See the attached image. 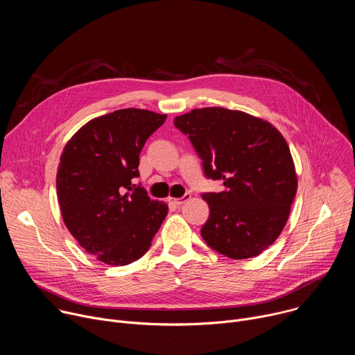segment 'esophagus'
Instances as JSON below:
<instances>
[{"mask_svg": "<svg viewBox=\"0 0 355 355\" xmlns=\"http://www.w3.org/2000/svg\"><path fill=\"white\" fill-rule=\"evenodd\" d=\"M189 199H191V193H185L182 198H168L167 202H168V205H171V207H181Z\"/></svg>", "mask_w": 355, "mask_h": 355, "instance_id": "esophagus-1", "label": "esophagus"}]
</instances>
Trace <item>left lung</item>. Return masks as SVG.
<instances>
[{"label": "left lung", "mask_w": 355, "mask_h": 355, "mask_svg": "<svg viewBox=\"0 0 355 355\" xmlns=\"http://www.w3.org/2000/svg\"><path fill=\"white\" fill-rule=\"evenodd\" d=\"M174 125L188 135L205 175L225 187L202 193L209 205L202 239L229 259L261 254L284 230L297 188L284 136L261 118L220 107L192 110Z\"/></svg>", "instance_id": "1"}]
</instances>
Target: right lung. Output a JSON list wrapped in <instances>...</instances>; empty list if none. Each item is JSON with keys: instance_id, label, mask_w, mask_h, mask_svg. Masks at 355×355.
<instances>
[{"instance_id": "add662e5", "label": "right lung", "mask_w": 355, "mask_h": 355, "mask_svg": "<svg viewBox=\"0 0 355 355\" xmlns=\"http://www.w3.org/2000/svg\"><path fill=\"white\" fill-rule=\"evenodd\" d=\"M166 118L119 110L91 119L63 148L56 177L62 216L78 244L101 263L139 260L168 214L167 204L133 184L140 151Z\"/></svg>"}]
</instances>
